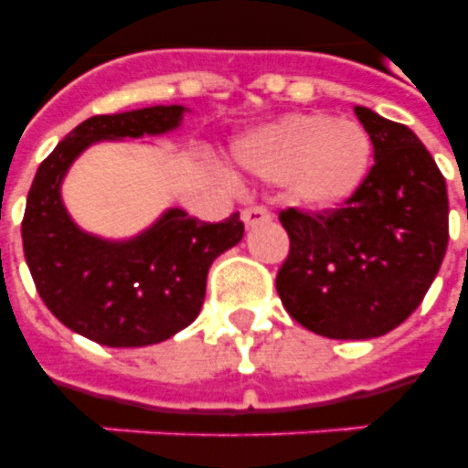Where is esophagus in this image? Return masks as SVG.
Listing matches in <instances>:
<instances>
[{
	"label": "esophagus",
	"instance_id": "esophagus-1",
	"mask_svg": "<svg viewBox=\"0 0 468 468\" xmlns=\"http://www.w3.org/2000/svg\"><path fill=\"white\" fill-rule=\"evenodd\" d=\"M271 213L264 208V206H248L245 211H242V223L248 228L262 226V223H270Z\"/></svg>",
	"mask_w": 468,
	"mask_h": 468
}]
</instances>
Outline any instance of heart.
Instances as JSON below:
<instances>
[{
    "mask_svg": "<svg viewBox=\"0 0 468 468\" xmlns=\"http://www.w3.org/2000/svg\"><path fill=\"white\" fill-rule=\"evenodd\" d=\"M235 155L255 175L284 179L293 204L320 211L359 189L369 169L371 141L355 121L292 113L245 135Z\"/></svg>",
    "mask_w": 468,
    "mask_h": 468,
    "instance_id": "obj_1",
    "label": "heart"
}]
</instances>
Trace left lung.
<instances>
[{"label":"left lung","instance_id":"obj_1","mask_svg":"<svg viewBox=\"0 0 468 468\" xmlns=\"http://www.w3.org/2000/svg\"><path fill=\"white\" fill-rule=\"evenodd\" d=\"M374 145V167L340 206L279 213L289 257L279 299L296 323L333 340L391 333L420 306L450 240L447 184L403 123L355 106Z\"/></svg>","mask_w":468,"mask_h":468}]
</instances>
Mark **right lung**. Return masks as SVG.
<instances>
[{
  "mask_svg": "<svg viewBox=\"0 0 468 468\" xmlns=\"http://www.w3.org/2000/svg\"><path fill=\"white\" fill-rule=\"evenodd\" d=\"M184 106H148L91 116L40 162L26 198V264L40 299L69 330L106 347H145L197 320L208 267L242 240L240 213L204 223L167 208L131 240H104L69 218L60 186L69 165L99 141L162 135L179 128Z\"/></svg>",
  "mask_w": 468,
  "mask_h": 468,
  "instance_id": "obj_1",
  "label": "right lung"
}]
</instances>
